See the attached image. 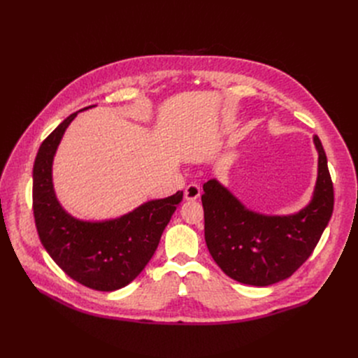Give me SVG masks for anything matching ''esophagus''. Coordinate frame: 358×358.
<instances>
[{
    "instance_id": "1",
    "label": "esophagus",
    "mask_w": 358,
    "mask_h": 358,
    "mask_svg": "<svg viewBox=\"0 0 358 358\" xmlns=\"http://www.w3.org/2000/svg\"><path fill=\"white\" fill-rule=\"evenodd\" d=\"M200 194H201V190H200V187L197 184H189L184 190V197H185V200H189V201L197 200L200 197Z\"/></svg>"
}]
</instances>
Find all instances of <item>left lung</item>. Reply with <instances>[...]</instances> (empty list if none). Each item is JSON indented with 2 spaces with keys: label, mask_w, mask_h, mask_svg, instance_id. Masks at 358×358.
Returning <instances> with one entry per match:
<instances>
[{
  "label": "left lung",
  "mask_w": 358,
  "mask_h": 358,
  "mask_svg": "<svg viewBox=\"0 0 358 358\" xmlns=\"http://www.w3.org/2000/svg\"><path fill=\"white\" fill-rule=\"evenodd\" d=\"M312 201L299 213L266 216L248 210L216 180L203 184L204 239L222 271L243 285L270 286L289 278L313 252L334 210V185L324 146Z\"/></svg>",
  "instance_id": "8db88e82"
}]
</instances>
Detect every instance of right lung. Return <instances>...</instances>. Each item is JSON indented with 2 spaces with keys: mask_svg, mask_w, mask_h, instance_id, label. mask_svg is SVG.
<instances>
[{
  "mask_svg": "<svg viewBox=\"0 0 358 358\" xmlns=\"http://www.w3.org/2000/svg\"><path fill=\"white\" fill-rule=\"evenodd\" d=\"M77 113H72L52 131L36 155V229L48 254L72 280L92 290L113 292L134 281L152 258L165 227L182 200V192L150 200L113 220L85 222L68 215L55 196L52 162L56 148Z\"/></svg>",
  "mask_w": 358,
  "mask_h": 358,
  "instance_id": "right-lung-1",
  "label": "right lung"
}]
</instances>
